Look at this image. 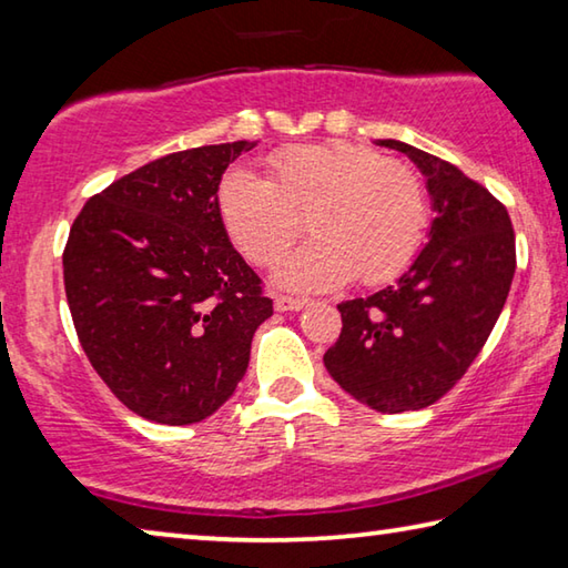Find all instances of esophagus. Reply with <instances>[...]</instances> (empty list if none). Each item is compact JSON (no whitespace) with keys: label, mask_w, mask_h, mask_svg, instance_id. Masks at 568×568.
Returning a JSON list of instances; mask_svg holds the SVG:
<instances>
[{"label":"esophagus","mask_w":568,"mask_h":568,"mask_svg":"<svg viewBox=\"0 0 568 568\" xmlns=\"http://www.w3.org/2000/svg\"><path fill=\"white\" fill-rule=\"evenodd\" d=\"M307 305L305 297H291V295H277L275 297V311L281 313H297Z\"/></svg>","instance_id":"1"}]
</instances>
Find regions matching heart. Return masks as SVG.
<instances>
[{"label": "heart", "mask_w": 568, "mask_h": 568, "mask_svg": "<svg viewBox=\"0 0 568 568\" xmlns=\"http://www.w3.org/2000/svg\"><path fill=\"white\" fill-rule=\"evenodd\" d=\"M227 237L255 265H275L307 215L313 240L275 271L297 293L355 281L378 285L416 261L426 237V192L416 172L355 142L285 148L267 160V180L230 170L217 185Z\"/></svg>", "instance_id": "heart-1"}]
</instances>
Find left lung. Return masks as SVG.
I'll return each instance as SVG.
<instances>
[{
    "mask_svg": "<svg viewBox=\"0 0 568 568\" xmlns=\"http://www.w3.org/2000/svg\"><path fill=\"white\" fill-rule=\"evenodd\" d=\"M416 165L430 195L428 243L396 283L338 305L323 355L333 381L381 413L418 410L456 386L511 291L516 237L506 207L456 165L400 140H376Z\"/></svg>",
    "mask_w": 568,
    "mask_h": 568,
    "instance_id": "1",
    "label": "left lung"
}]
</instances>
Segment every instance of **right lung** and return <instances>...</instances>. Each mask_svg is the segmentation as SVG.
Instances as JSON below:
<instances>
[{"mask_svg": "<svg viewBox=\"0 0 568 568\" xmlns=\"http://www.w3.org/2000/svg\"><path fill=\"white\" fill-rule=\"evenodd\" d=\"M253 148L237 140L148 162L90 197L70 230L62 265L77 338L114 396L148 420L213 416L273 315L217 215L223 172Z\"/></svg>", "mask_w": 568, "mask_h": 568, "instance_id": "add662e5", "label": "right lung"}]
</instances>
